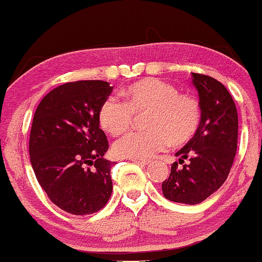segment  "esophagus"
<instances>
[{
    "mask_svg": "<svg viewBox=\"0 0 262 262\" xmlns=\"http://www.w3.org/2000/svg\"><path fill=\"white\" fill-rule=\"evenodd\" d=\"M132 161H134L135 164H137V165H141V166L149 165V161H147V160H136V159H132Z\"/></svg>",
    "mask_w": 262,
    "mask_h": 262,
    "instance_id": "esophagus-1",
    "label": "esophagus"
}]
</instances>
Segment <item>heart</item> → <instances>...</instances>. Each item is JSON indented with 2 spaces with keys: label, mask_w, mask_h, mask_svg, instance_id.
Returning <instances> with one entry per match:
<instances>
[{
  "label": "heart",
  "mask_w": 262,
  "mask_h": 262,
  "mask_svg": "<svg viewBox=\"0 0 262 262\" xmlns=\"http://www.w3.org/2000/svg\"><path fill=\"white\" fill-rule=\"evenodd\" d=\"M124 102L108 97L98 112L102 130L113 137L131 127L134 115L147 112L144 126L148 131L132 132L114 145L123 158L147 160L171 143L182 147L193 138L201 123V104L189 94L178 93L171 83L144 78L121 90Z\"/></svg>",
  "instance_id": "obj_1"
}]
</instances>
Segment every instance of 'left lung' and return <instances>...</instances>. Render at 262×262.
Instances as JSON below:
<instances>
[{
    "label": "left lung",
    "mask_w": 262,
    "mask_h": 262,
    "mask_svg": "<svg viewBox=\"0 0 262 262\" xmlns=\"http://www.w3.org/2000/svg\"><path fill=\"white\" fill-rule=\"evenodd\" d=\"M191 78L201 104V123L191 141L176 152L178 162L162 182L165 198L185 205L201 203L224 184L238 138L236 104L226 88L205 74L191 73ZM178 163L185 165L178 169Z\"/></svg>",
    "instance_id": "left-lung-1"
}]
</instances>
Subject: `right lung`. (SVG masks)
<instances>
[{
  "label": "right lung",
  "mask_w": 262,
  "mask_h": 262,
  "mask_svg": "<svg viewBox=\"0 0 262 262\" xmlns=\"http://www.w3.org/2000/svg\"><path fill=\"white\" fill-rule=\"evenodd\" d=\"M113 86L79 80L55 88L33 115L30 159L37 181L54 205L74 215L103 208L113 190V162L98 112Z\"/></svg>",
  "instance_id": "1"
}]
</instances>
